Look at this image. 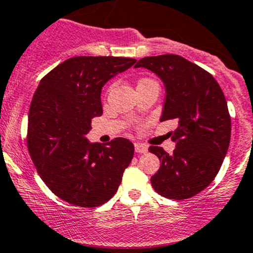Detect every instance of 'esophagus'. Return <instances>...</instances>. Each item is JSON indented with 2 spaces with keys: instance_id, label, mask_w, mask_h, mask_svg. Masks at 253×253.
Returning a JSON list of instances; mask_svg holds the SVG:
<instances>
[{
  "instance_id": "34e87169",
  "label": "esophagus",
  "mask_w": 253,
  "mask_h": 253,
  "mask_svg": "<svg viewBox=\"0 0 253 253\" xmlns=\"http://www.w3.org/2000/svg\"><path fill=\"white\" fill-rule=\"evenodd\" d=\"M134 150H136V153H147L148 152V147L145 144H143V143H134Z\"/></svg>"
}]
</instances>
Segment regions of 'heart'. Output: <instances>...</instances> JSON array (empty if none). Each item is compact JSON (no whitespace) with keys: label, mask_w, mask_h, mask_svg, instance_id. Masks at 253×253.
Listing matches in <instances>:
<instances>
[{"label":"heart","mask_w":253,"mask_h":253,"mask_svg":"<svg viewBox=\"0 0 253 253\" xmlns=\"http://www.w3.org/2000/svg\"><path fill=\"white\" fill-rule=\"evenodd\" d=\"M150 82H154L152 81V79H148V78H144V79H141L138 83V85H141V84H145V83H150Z\"/></svg>","instance_id":"obj_1"}]
</instances>
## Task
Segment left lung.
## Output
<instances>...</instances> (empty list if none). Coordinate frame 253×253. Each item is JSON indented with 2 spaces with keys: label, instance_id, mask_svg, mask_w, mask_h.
I'll list each match as a JSON object with an SVG mask.
<instances>
[{
  "label": "left lung",
  "instance_id": "1",
  "mask_svg": "<svg viewBox=\"0 0 253 253\" xmlns=\"http://www.w3.org/2000/svg\"><path fill=\"white\" fill-rule=\"evenodd\" d=\"M144 67L163 81L167 91L160 121L172 120V154L150 145L149 152L162 162L150 177L163 197L186 200L203 191L214 180L230 144L231 120L218 82L200 66L178 55L144 57Z\"/></svg>",
  "mask_w": 253,
  "mask_h": 253
}]
</instances>
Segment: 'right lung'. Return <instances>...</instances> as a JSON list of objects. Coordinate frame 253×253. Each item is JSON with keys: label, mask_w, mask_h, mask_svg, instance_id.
Returning a JSON list of instances; mask_svg holds the SVG:
<instances>
[{"label": "right lung", "mask_w": 253, "mask_h": 253, "mask_svg": "<svg viewBox=\"0 0 253 253\" xmlns=\"http://www.w3.org/2000/svg\"><path fill=\"white\" fill-rule=\"evenodd\" d=\"M136 63L134 58L77 56L40 81L28 116V150L40 177L57 197L91 208L116 193L134 154L132 142L101 145L86 134L101 116L104 84Z\"/></svg>", "instance_id": "add662e5"}]
</instances>
